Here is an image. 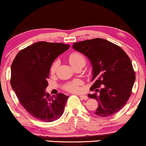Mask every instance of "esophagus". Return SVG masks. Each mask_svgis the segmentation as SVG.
Returning a JSON list of instances; mask_svg holds the SVG:
<instances>
[{
  "mask_svg": "<svg viewBox=\"0 0 146 146\" xmlns=\"http://www.w3.org/2000/svg\"><path fill=\"white\" fill-rule=\"evenodd\" d=\"M80 96V98L81 100H88V96H86V95H79Z\"/></svg>",
  "mask_w": 146,
  "mask_h": 146,
  "instance_id": "1",
  "label": "esophagus"
}]
</instances>
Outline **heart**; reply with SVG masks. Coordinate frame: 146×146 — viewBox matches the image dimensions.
<instances>
[{"label":"heart","instance_id":"heart-1","mask_svg":"<svg viewBox=\"0 0 146 146\" xmlns=\"http://www.w3.org/2000/svg\"><path fill=\"white\" fill-rule=\"evenodd\" d=\"M68 60L70 64L73 68L78 66V65H82L84 66L85 64H86V61L85 56L83 54H82L81 53L78 51L72 52L71 54L69 55V56H68ZM58 64H59L58 60H56L52 64L51 68H50V71H51V73H52V74L56 73L58 66ZM82 85V82L81 80H75L65 84L64 85L63 88L65 90L70 92V93H78L81 90Z\"/></svg>","mask_w":146,"mask_h":146}]
</instances>
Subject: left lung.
I'll list each match as a JSON object with an SVG mask.
<instances>
[{
    "mask_svg": "<svg viewBox=\"0 0 146 146\" xmlns=\"http://www.w3.org/2000/svg\"><path fill=\"white\" fill-rule=\"evenodd\" d=\"M73 47L92 64L94 83L90 90L95 92L88 96L99 103L95 114L105 117L117 113L128 101L136 78L130 58L118 45L102 38L75 42Z\"/></svg>",
    "mask_w": 146,
    "mask_h": 146,
    "instance_id": "left-lung-1",
    "label": "left lung"
}]
</instances>
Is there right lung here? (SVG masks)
<instances>
[{
	"label": "right lung",
	"instance_id": "right-lung-1",
	"mask_svg": "<svg viewBox=\"0 0 146 146\" xmlns=\"http://www.w3.org/2000/svg\"><path fill=\"white\" fill-rule=\"evenodd\" d=\"M69 44L38 42L20 51L11 66L10 83L20 103L31 116L51 122L62 115L68 97L45 93L50 68Z\"/></svg>",
	"mask_w": 146,
	"mask_h": 146
}]
</instances>
